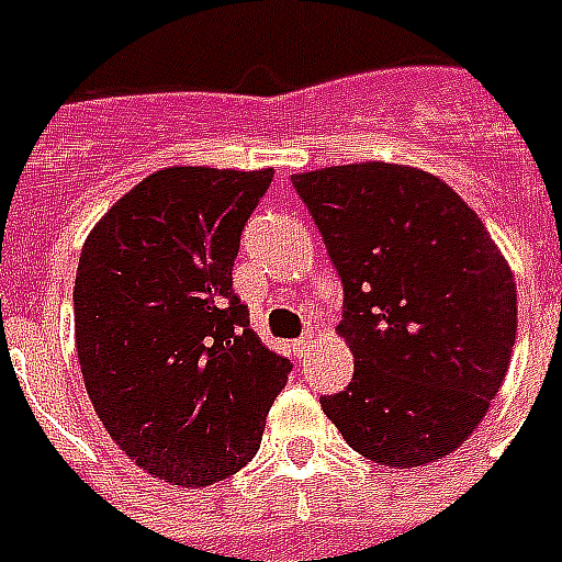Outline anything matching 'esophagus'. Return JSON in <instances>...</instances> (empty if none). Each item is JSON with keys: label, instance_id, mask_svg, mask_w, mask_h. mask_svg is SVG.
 I'll return each instance as SVG.
<instances>
[{"label": "esophagus", "instance_id": "1", "mask_svg": "<svg viewBox=\"0 0 562 562\" xmlns=\"http://www.w3.org/2000/svg\"><path fill=\"white\" fill-rule=\"evenodd\" d=\"M308 350H312V333L300 335L297 341L291 344V352H294V356H297V359H306Z\"/></svg>", "mask_w": 562, "mask_h": 562}]
</instances>
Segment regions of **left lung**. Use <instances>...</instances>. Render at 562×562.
<instances>
[{"label": "left lung", "instance_id": "1", "mask_svg": "<svg viewBox=\"0 0 562 562\" xmlns=\"http://www.w3.org/2000/svg\"><path fill=\"white\" fill-rule=\"evenodd\" d=\"M344 285L352 382L321 396L359 454L419 467L479 428L516 344V282L487 227L435 175L352 162L291 178Z\"/></svg>", "mask_w": 562, "mask_h": 562}]
</instances>
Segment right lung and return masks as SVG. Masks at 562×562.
I'll use <instances>...</instances> for the list:
<instances>
[{
  "mask_svg": "<svg viewBox=\"0 0 562 562\" xmlns=\"http://www.w3.org/2000/svg\"><path fill=\"white\" fill-rule=\"evenodd\" d=\"M271 169L175 166L95 224L75 273V344L92 408L154 479L206 487L259 449L291 361L250 329L233 262Z\"/></svg>",
  "mask_w": 562,
  "mask_h": 562,
  "instance_id": "1",
  "label": "right lung"
}]
</instances>
